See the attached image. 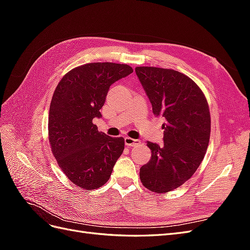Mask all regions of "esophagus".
<instances>
[{
  "label": "esophagus",
  "instance_id": "1",
  "mask_svg": "<svg viewBox=\"0 0 250 250\" xmlns=\"http://www.w3.org/2000/svg\"><path fill=\"white\" fill-rule=\"evenodd\" d=\"M125 145L126 146H129V147H133V146H137L139 145V144L141 143L140 140H134V139H131V138H125Z\"/></svg>",
  "mask_w": 250,
  "mask_h": 250
}]
</instances>
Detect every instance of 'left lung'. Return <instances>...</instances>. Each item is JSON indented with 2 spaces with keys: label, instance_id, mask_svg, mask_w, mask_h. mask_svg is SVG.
Instances as JSON below:
<instances>
[{
  "label": "left lung",
  "instance_id": "left-lung-1",
  "mask_svg": "<svg viewBox=\"0 0 250 250\" xmlns=\"http://www.w3.org/2000/svg\"><path fill=\"white\" fill-rule=\"evenodd\" d=\"M156 117L165 120L164 145L147 142L151 160L140 178L148 190L163 194L184 185L200 166L209 142L207 98L187 75L154 66L135 67Z\"/></svg>",
  "mask_w": 250,
  "mask_h": 250
}]
</instances>
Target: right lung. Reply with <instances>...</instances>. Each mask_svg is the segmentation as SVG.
<instances>
[{
  "instance_id": "right-lung-1",
  "label": "right lung",
  "mask_w": 250,
  "mask_h": 250,
  "mask_svg": "<svg viewBox=\"0 0 250 250\" xmlns=\"http://www.w3.org/2000/svg\"><path fill=\"white\" fill-rule=\"evenodd\" d=\"M133 72L128 64L92 62L75 67L59 81L49 111V141L57 164L72 183L86 191L107 183L124 139L98 131L109 86Z\"/></svg>"
}]
</instances>
